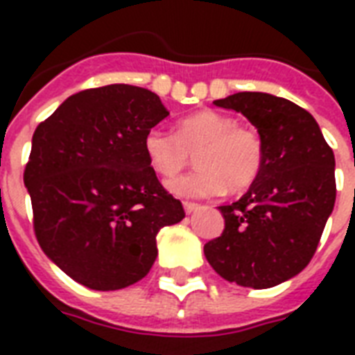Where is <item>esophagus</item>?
<instances>
[{"instance_id":"34e87169","label":"esophagus","mask_w":355,"mask_h":355,"mask_svg":"<svg viewBox=\"0 0 355 355\" xmlns=\"http://www.w3.org/2000/svg\"><path fill=\"white\" fill-rule=\"evenodd\" d=\"M197 208H199V205L193 202V200H184V210H186V214H191V211H195Z\"/></svg>"}]
</instances>
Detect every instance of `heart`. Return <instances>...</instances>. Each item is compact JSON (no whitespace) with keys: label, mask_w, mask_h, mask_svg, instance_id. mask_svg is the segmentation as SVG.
<instances>
[{"label":"heart","mask_w":355,"mask_h":355,"mask_svg":"<svg viewBox=\"0 0 355 355\" xmlns=\"http://www.w3.org/2000/svg\"><path fill=\"white\" fill-rule=\"evenodd\" d=\"M144 150L160 177L171 178L191 162L199 169L169 180V189L188 197H211L250 188L261 175L265 145L259 132L216 110L195 112L177 125V134L155 127L147 130Z\"/></svg>","instance_id":"heart-1"}]
</instances>
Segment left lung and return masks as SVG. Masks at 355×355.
Masks as SVG:
<instances>
[{"instance_id": "left-lung-1", "label": "left lung", "mask_w": 355, "mask_h": 355, "mask_svg": "<svg viewBox=\"0 0 355 355\" xmlns=\"http://www.w3.org/2000/svg\"><path fill=\"white\" fill-rule=\"evenodd\" d=\"M241 112L265 145L258 180L241 199L219 206L225 230L205 245L217 275L267 289L311 261L336 205V158L313 116L284 97L239 92L214 101Z\"/></svg>"}]
</instances>
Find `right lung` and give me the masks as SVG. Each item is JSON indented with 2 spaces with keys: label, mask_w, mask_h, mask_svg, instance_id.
<instances>
[{
  "label": "right lung",
  "mask_w": 355,
  "mask_h": 355,
  "mask_svg": "<svg viewBox=\"0 0 355 355\" xmlns=\"http://www.w3.org/2000/svg\"><path fill=\"white\" fill-rule=\"evenodd\" d=\"M167 116L150 90L108 85L68 97L33 134L24 182L36 239L83 286L116 291L141 280L156 234L186 216L144 150Z\"/></svg>",
  "instance_id": "right-lung-1"
}]
</instances>
